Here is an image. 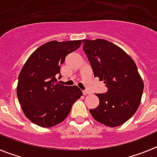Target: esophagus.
Wrapping results in <instances>:
<instances>
[{"label": "esophagus", "instance_id": "1", "mask_svg": "<svg viewBox=\"0 0 157 157\" xmlns=\"http://www.w3.org/2000/svg\"><path fill=\"white\" fill-rule=\"evenodd\" d=\"M82 94H83V95H87V94H90V92L87 90H83Z\"/></svg>", "mask_w": 157, "mask_h": 157}]
</instances>
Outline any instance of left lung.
Instances as JSON below:
<instances>
[{"label":"left lung","instance_id":"obj_1","mask_svg":"<svg viewBox=\"0 0 157 157\" xmlns=\"http://www.w3.org/2000/svg\"><path fill=\"white\" fill-rule=\"evenodd\" d=\"M83 50L94 77L104 81L108 90L97 94L99 105L90 109L94 120L108 127L120 126L138 109L144 83L132 58L113 43L104 39L82 40Z\"/></svg>","mask_w":157,"mask_h":157}]
</instances>
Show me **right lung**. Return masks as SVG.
<instances>
[{
  "label": "right lung",
  "mask_w": 157,
  "mask_h": 157,
  "mask_svg": "<svg viewBox=\"0 0 157 157\" xmlns=\"http://www.w3.org/2000/svg\"><path fill=\"white\" fill-rule=\"evenodd\" d=\"M82 41H51L37 48L23 67L18 78L17 98L25 116L34 124L51 127L68 116L73 104L82 96L76 86L59 84L60 65Z\"/></svg>",
  "instance_id": "1"
}]
</instances>
